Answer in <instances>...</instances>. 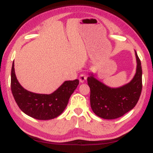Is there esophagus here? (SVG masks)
I'll return each mask as SVG.
<instances>
[{
	"mask_svg": "<svg viewBox=\"0 0 153 153\" xmlns=\"http://www.w3.org/2000/svg\"><path fill=\"white\" fill-rule=\"evenodd\" d=\"M86 79L87 75L86 74H85V73H82V74H80V76H79V80H80V82H84Z\"/></svg>",
	"mask_w": 153,
	"mask_h": 153,
	"instance_id": "1",
	"label": "esophagus"
}]
</instances>
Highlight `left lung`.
<instances>
[{"label":"left lung","instance_id":"8db88e82","mask_svg":"<svg viewBox=\"0 0 153 153\" xmlns=\"http://www.w3.org/2000/svg\"><path fill=\"white\" fill-rule=\"evenodd\" d=\"M135 55L137 63L136 74L129 83L122 87L111 88L96 80L92 75L88 77L91 106L98 117L105 119L119 118L132 109L138 102L143 88V71L136 51Z\"/></svg>","mask_w":153,"mask_h":153}]
</instances>
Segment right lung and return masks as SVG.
I'll use <instances>...</instances> for the list:
<instances>
[{"label": "right lung", "mask_w": 153, "mask_h": 153, "mask_svg": "<svg viewBox=\"0 0 153 153\" xmlns=\"http://www.w3.org/2000/svg\"><path fill=\"white\" fill-rule=\"evenodd\" d=\"M78 84V79L68 80L51 94H34L20 85L16 77L14 62L12 65L10 87L13 98L24 113L36 119L48 120L60 115Z\"/></svg>", "instance_id": "add662e5"}]
</instances>
